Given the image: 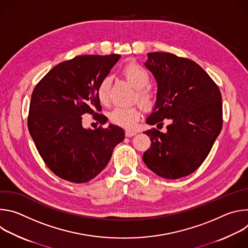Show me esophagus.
I'll return each mask as SVG.
<instances>
[{
	"instance_id": "esophagus-1",
	"label": "esophagus",
	"mask_w": 248,
	"mask_h": 248,
	"mask_svg": "<svg viewBox=\"0 0 248 248\" xmlns=\"http://www.w3.org/2000/svg\"><path fill=\"white\" fill-rule=\"evenodd\" d=\"M124 133H125V136H126V137H130V136L135 135V134L137 133V130H135V129H126V130L124 131Z\"/></svg>"
}]
</instances>
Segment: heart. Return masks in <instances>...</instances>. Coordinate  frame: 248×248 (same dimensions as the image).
Wrapping results in <instances>:
<instances>
[{
    "mask_svg": "<svg viewBox=\"0 0 248 248\" xmlns=\"http://www.w3.org/2000/svg\"><path fill=\"white\" fill-rule=\"evenodd\" d=\"M123 74L127 81L136 89L135 99L144 108H150L154 103L155 96L151 90L146 88L150 83V76L147 70L137 63L131 62L124 66ZM111 82V77L107 76L102 78L97 87V97L102 104H107L109 101ZM108 117L114 124L132 128L140 118V107L139 106H131L127 108L116 107L109 112Z\"/></svg>",
    "mask_w": 248,
    "mask_h": 248,
    "instance_id": "b5f03b06",
    "label": "heart"
}]
</instances>
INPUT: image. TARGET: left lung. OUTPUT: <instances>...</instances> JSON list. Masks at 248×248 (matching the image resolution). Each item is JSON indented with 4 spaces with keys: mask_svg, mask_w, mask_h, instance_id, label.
Returning a JSON list of instances; mask_svg holds the SVG:
<instances>
[{
    "mask_svg": "<svg viewBox=\"0 0 248 248\" xmlns=\"http://www.w3.org/2000/svg\"><path fill=\"white\" fill-rule=\"evenodd\" d=\"M145 65L157 80V101L146 123L163 127L144 131L151 146L146 166L165 179L176 180L195 171L205 161L223 126L218 85L195 62L170 53H148Z\"/></svg>",
    "mask_w": 248,
    "mask_h": 248,
    "instance_id": "1",
    "label": "left lung"
}]
</instances>
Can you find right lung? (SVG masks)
Segmentation results:
<instances>
[{
  "mask_svg": "<svg viewBox=\"0 0 248 248\" xmlns=\"http://www.w3.org/2000/svg\"><path fill=\"white\" fill-rule=\"evenodd\" d=\"M120 58L77 56L53 67L32 92L29 133L46 166L62 180L84 184L94 179L124 139L118 125L83 128L81 117L89 114L101 124L107 122L98 113L97 87Z\"/></svg>",
  "mask_w": 248,
  "mask_h": 248,
  "instance_id": "right-lung-1",
  "label": "right lung"
}]
</instances>
